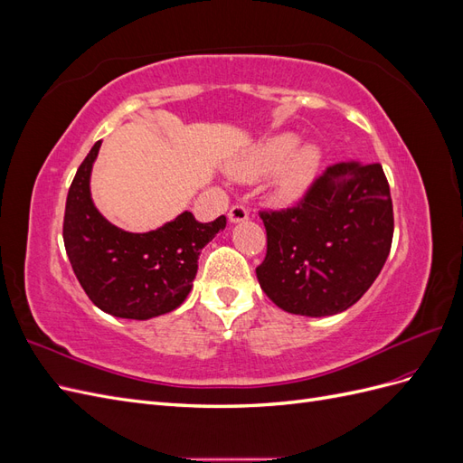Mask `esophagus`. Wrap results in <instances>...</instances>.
<instances>
[{
	"label": "esophagus",
	"instance_id": "esophagus-1",
	"mask_svg": "<svg viewBox=\"0 0 463 463\" xmlns=\"http://www.w3.org/2000/svg\"><path fill=\"white\" fill-rule=\"evenodd\" d=\"M230 220L232 222H243V220H247L249 218V208L245 206V204H233L232 208H230Z\"/></svg>",
	"mask_w": 463,
	"mask_h": 463
}]
</instances>
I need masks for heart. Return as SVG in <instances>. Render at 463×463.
Returning <instances> with one entry per match:
<instances>
[{
    "instance_id": "obj_1",
    "label": "heart",
    "mask_w": 463,
    "mask_h": 463,
    "mask_svg": "<svg viewBox=\"0 0 463 463\" xmlns=\"http://www.w3.org/2000/svg\"><path fill=\"white\" fill-rule=\"evenodd\" d=\"M298 147V137L278 135L262 143L247 160L237 165V175L243 179H255L279 170L285 162L282 174V191L286 194H298L309 179L315 175L318 165V152L313 146Z\"/></svg>"
}]
</instances>
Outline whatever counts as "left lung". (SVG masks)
<instances>
[{"mask_svg": "<svg viewBox=\"0 0 463 463\" xmlns=\"http://www.w3.org/2000/svg\"><path fill=\"white\" fill-rule=\"evenodd\" d=\"M266 257L262 291L279 309L328 317L357 303L381 274L394 235L381 164L347 160L318 174L286 208H260Z\"/></svg>", "mask_w": 463, "mask_h": 463, "instance_id": "obj_1", "label": "left lung"}]
</instances>
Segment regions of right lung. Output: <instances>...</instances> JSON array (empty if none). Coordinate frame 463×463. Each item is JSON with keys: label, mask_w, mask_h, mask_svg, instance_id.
<instances>
[{"label": "right lung", "mask_w": 463, "mask_h": 463, "mask_svg": "<svg viewBox=\"0 0 463 463\" xmlns=\"http://www.w3.org/2000/svg\"><path fill=\"white\" fill-rule=\"evenodd\" d=\"M98 141L82 160L67 193L63 243L89 299L121 318L146 320L185 301L199 270L201 249L226 228V216L199 222L191 213L146 232H123L98 213L90 199V170Z\"/></svg>", "instance_id": "right-lung-1"}]
</instances>
